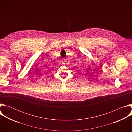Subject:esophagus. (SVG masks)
Segmentation results:
<instances>
[{
  "instance_id": "obj_1",
  "label": "esophagus",
  "mask_w": 132,
  "mask_h": 132,
  "mask_svg": "<svg viewBox=\"0 0 132 132\" xmlns=\"http://www.w3.org/2000/svg\"><path fill=\"white\" fill-rule=\"evenodd\" d=\"M62 63L64 65H67V63H68V62L67 61V59H63L62 60Z\"/></svg>"
}]
</instances>
